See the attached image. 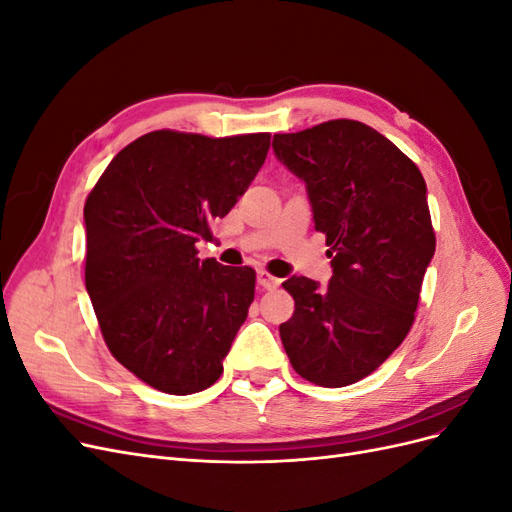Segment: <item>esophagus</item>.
<instances>
[{
    "label": "esophagus",
    "mask_w": 512,
    "mask_h": 512,
    "mask_svg": "<svg viewBox=\"0 0 512 512\" xmlns=\"http://www.w3.org/2000/svg\"><path fill=\"white\" fill-rule=\"evenodd\" d=\"M256 280H258V286H262L265 290H275L277 286H280L282 280H277V277L269 275L267 271H258L256 273Z\"/></svg>",
    "instance_id": "34e87169"
}]
</instances>
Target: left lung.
I'll use <instances>...</instances> for the list:
<instances>
[{"label":"left lung","instance_id":"obj_1","mask_svg":"<svg viewBox=\"0 0 512 512\" xmlns=\"http://www.w3.org/2000/svg\"><path fill=\"white\" fill-rule=\"evenodd\" d=\"M275 158L305 183L327 235V286L292 275L294 314L280 324L299 376L339 389L378 369L404 342L436 252L427 185L416 164L361 121L275 134Z\"/></svg>","mask_w":512,"mask_h":512}]
</instances>
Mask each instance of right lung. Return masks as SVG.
I'll return each instance as SVG.
<instances>
[{
    "label": "right lung",
    "instance_id": "add662e5",
    "mask_svg": "<svg viewBox=\"0 0 512 512\" xmlns=\"http://www.w3.org/2000/svg\"><path fill=\"white\" fill-rule=\"evenodd\" d=\"M271 134L158 130L123 147L85 203V286L108 350L153 389L205 391L254 301L256 273L200 260L196 243L235 207Z\"/></svg>",
    "mask_w": 512,
    "mask_h": 512
}]
</instances>
